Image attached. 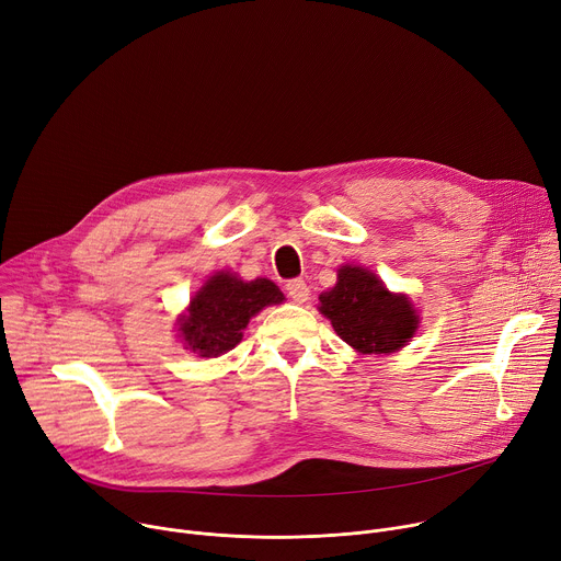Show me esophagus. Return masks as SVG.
Wrapping results in <instances>:
<instances>
[{
    "label": "esophagus",
    "instance_id": "1",
    "mask_svg": "<svg viewBox=\"0 0 561 561\" xmlns=\"http://www.w3.org/2000/svg\"><path fill=\"white\" fill-rule=\"evenodd\" d=\"M285 289H287V296H289L294 302H305V300H309V287H307V283L300 280V278L289 280V283L285 285Z\"/></svg>",
    "mask_w": 561,
    "mask_h": 561
}]
</instances>
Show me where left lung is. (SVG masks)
I'll return each instance as SVG.
<instances>
[{"label":"left lung","mask_w":561,"mask_h":561,"mask_svg":"<svg viewBox=\"0 0 561 561\" xmlns=\"http://www.w3.org/2000/svg\"><path fill=\"white\" fill-rule=\"evenodd\" d=\"M319 300V312L360 354L399 352L419 328L410 298L392 294L375 272L358 265H343L336 285Z\"/></svg>","instance_id":"8db88e82"}]
</instances>
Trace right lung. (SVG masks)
I'll return each instance as SVG.
<instances>
[{"instance_id": "1", "label": "right lung", "mask_w": 561, "mask_h": 561, "mask_svg": "<svg viewBox=\"0 0 561 561\" xmlns=\"http://www.w3.org/2000/svg\"><path fill=\"white\" fill-rule=\"evenodd\" d=\"M283 291L267 278L240 280L227 270L216 272L192 298L186 314L180 317V336L198 356L214 358L227 354L242 341L249 319L263 307L283 302Z\"/></svg>"}]
</instances>
